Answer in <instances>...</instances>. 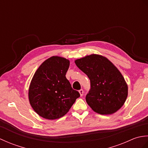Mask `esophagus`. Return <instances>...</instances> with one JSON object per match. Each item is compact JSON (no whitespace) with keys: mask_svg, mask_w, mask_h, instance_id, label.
Masks as SVG:
<instances>
[{"mask_svg":"<svg viewBox=\"0 0 148 148\" xmlns=\"http://www.w3.org/2000/svg\"><path fill=\"white\" fill-rule=\"evenodd\" d=\"M79 94H80L81 97H82V96L83 95V93H84V92H83V90L81 89L80 90H79Z\"/></svg>","mask_w":148,"mask_h":148,"instance_id":"1","label":"esophagus"}]
</instances>
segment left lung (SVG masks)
Returning <instances> with one entry per match:
<instances>
[{"label":"left lung","instance_id":"8db88e82","mask_svg":"<svg viewBox=\"0 0 148 148\" xmlns=\"http://www.w3.org/2000/svg\"><path fill=\"white\" fill-rule=\"evenodd\" d=\"M80 70L90 80L86 101L93 111L112 114L123 106L128 96V86L121 72L105 56L92 54L75 60Z\"/></svg>","mask_w":148,"mask_h":148}]
</instances>
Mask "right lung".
<instances>
[{
    "instance_id": "1",
    "label": "right lung",
    "mask_w": 148,
    "mask_h": 148,
    "mask_svg": "<svg viewBox=\"0 0 148 148\" xmlns=\"http://www.w3.org/2000/svg\"><path fill=\"white\" fill-rule=\"evenodd\" d=\"M69 65V60L53 56L46 60L34 74L29 99L33 109L41 117L52 120L62 117L80 97L65 77Z\"/></svg>"
}]
</instances>
